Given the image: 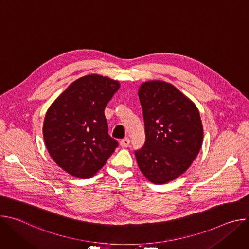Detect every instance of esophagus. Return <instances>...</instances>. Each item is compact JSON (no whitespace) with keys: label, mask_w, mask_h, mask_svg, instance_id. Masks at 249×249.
I'll list each match as a JSON object with an SVG mask.
<instances>
[{"label":"esophagus","mask_w":249,"mask_h":249,"mask_svg":"<svg viewBox=\"0 0 249 249\" xmlns=\"http://www.w3.org/2000/svg\"><path fill=\"white\" fill-rule=\"evenodd\" d=\"M129 145H130V139L129 138H125V139L120 141V146L122 148H127Z\"/></svg>","instance_id":"1"}]
</instances>
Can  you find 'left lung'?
<instances>
[{
    "label": "left lung",
    "mask_w": 249,
    "mask_h": 249,
    "mask_svg": "<svg viewBox=\"0 0 249 249\" xmlns=\"http://www.w3.org/2000/svg\"><path fill=\"white\" fill-rule=\"evenodd\" d=\"M143 108L146 142L135 152L140 170L155 184L184 173L200 152L203 125L195 103L162 81H149L138 90Z\"/></svg>",
    "instance_id": "1"
}]
</instances>
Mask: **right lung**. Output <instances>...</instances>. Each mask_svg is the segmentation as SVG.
Here are the masks:
<instances>
[{"label": "right lung", "mask_w": 249, "mask_h": 249, "mask_svg": "<svg viewBox=\"0 0 249 249\" xmlns=\"http://www.w3.org/2000/svg\"><path fill=\"white\" fill-rule=\"evenodd\" d=\"M119 88V82L108 77L87 75L50 105L43 123L45 146L69 174L79 178L93 176L117 148V141L108 135L104 109Z\"/></svg>", "instance_id": "right-lung-1"}]
</instances>
